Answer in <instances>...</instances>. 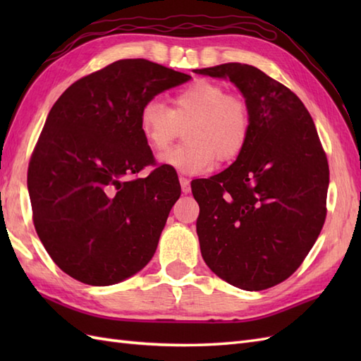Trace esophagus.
I'll list each match as a JSON object with an SVG mask.
<instances>
[{
    "label": "esophagus",
    "instance_id": "34e87169",
    "mask_svg": "<svg viewBox=\"0 0 361 361\" xmlns=\"http://www.w3.org/2000/svg\"><path fill=\"white\" fill-rule=\"evenodd\" d=\"M180 185H181V190L183 194H189L190 192V181L185 176H180Z\"/></svg>",
    "mask_w": 361,
    "mask_h": 361
}]
</instances>
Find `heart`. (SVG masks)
Here are the masks:
<instances>
[{
	"label": "heart",
	"mask_w": 361,
	"mask_h": 361,
	"mask_svg": "<svg viewBox=\"0 0 361 361\" xmlns=\"http://www.w3.org/2000/svg\"><path fill=\"white\" fill-rule=\"evenodd\" d=\"M185 127V142L161 157V163L186 175L209 172L245 150L251 113L242 97L226 94L220 83L198 79L172 97V109L153 97L140 111L141 135L153 152H163Z\"/></svg>",
	"instance_id": "heart-1"
}]
</instances>
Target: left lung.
I'll return each mask as SVG.
<instances>
[{
    "mask_svg": "<svg viewBox=\"0 0 361 361\" xmlns=\"http://www.w3.org/2000/svg\"><path fill=\"white\" fill-rule=\"evenodd\" d=\"M194 73L228 78L251 113L248 144L234 163L190 185L202 256L234 287L278 286L302 264L326 220L329 164L315 124L293 91L256 66Z\"/></svg>",
    "mask_w": 361,
    "mask_h": 361,
    "instance_id": "obj_1",
    "label": "left lung"
}]
</instances>
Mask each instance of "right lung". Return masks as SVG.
Segmentation results:
<instances>
[{"label":"right lung","instance_id":"1","mask_svg":"<svg viewBox=\"0 0 361 361\" xmlns=\"http://www.w3.org/2000/svg\"><path fill=\"white\" fill-rule=\"evenodd\" d=\"M189 74L145 59L118 60L74 82L54 104L27 169L35 231L60 270L111 286L150 262L181 194L140 130L142 105Z\"/></svg>","mask_w":361,"mask_h":361}]
</instances>
